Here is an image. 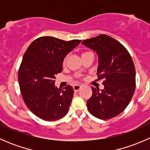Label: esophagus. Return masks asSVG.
I'll list each match as a JSON object with an SVG mask.
<instances>
[{
	"label": "esophagus",
	"instance_id": "obj_1",
	"mask_svg": "<svg viewBox=\"0 0 150 150\" xmlns=\"http://www.w3.org/2000/svg\"><path fill=\"white\" fill-rule=\"evenodd\" d=\"M81 86H80V85H75V86H73V89L75 92H78V91L81 89Z\"/></svg>",
	"mask_w": 150,
	"mask_h": 150
}]
</instances>
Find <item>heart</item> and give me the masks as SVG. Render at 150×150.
<instances>
[{"mask_svg": "<svg viewBox=\"0 0 150 150\" xmlns=\"http://www.w3.org/2000/svg\"><path fill=\"white\" fill-rule=\"evenodd\" d=\"M87 53H89V52H88V51H87V52H84L83 54H82V55H83V54H87ZM66 62H67V58H64V59H63V63H62L63 65H64V66L66 64Z\"/></svg>", "mask_w": 150, "mask_h": 150, "instance_id": "b5f03b06", "label": "heart"}]
</instances>
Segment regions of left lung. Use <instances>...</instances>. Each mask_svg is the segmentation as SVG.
I'll use <instances>...</instances> for the list:
<instances>
[{
    "label": "left lung",
    "instance_id": "8db88e82",
    "mask_svg": "<svg viewBox=\"0 0 150 150\" xmlns=\"http://www.w3.org/2000/svg\"><path fill=\"white\" fill-rule=\"evenodd\" d=\"M83 44L96 51L99 57L98 80L104 88L92 87L87 101L89 112L97 118L108 120L122 112L131 102L136 88V70L128 50L107 35L83 40Z\"/></svg>",
    "mask_w": 150,
    "mask_h": 150
}]
</instances>
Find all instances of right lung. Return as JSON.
Instances as JSON below:
<instances>
[{
    "mask_svg": "<svg viewBox=\"0 0 150 150\" xmlns=\"http://www.w3.org/2000/svg\"><path fill=\"white\" fill-rule=\"evenodd\" d=\"M81 41L43 36L25 51L18 73L19 88L27 107L39 118L56 121L67 114L74 90L69 85L58 88L54 79L62 71L64 57Z\"/></svg>",
    "mask_w": 150,
    "mask_h": 150,
    "instance_id": "1",
    "label": "right lung"
}]
</instances>
